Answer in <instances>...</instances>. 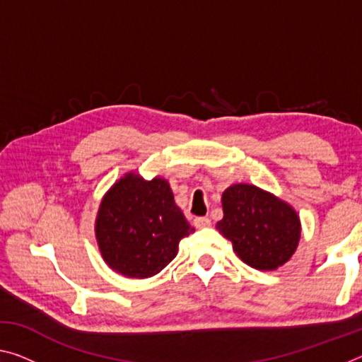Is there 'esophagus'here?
<instances>
[{
    "instance_id": "34e87169",
    "label": "esophagus",
    "mask_w": 362,
    "mask_h": 362,
    "mask_svg": "<svg viewBox=\"0 0 362 362\" xmlns=\"http://www.w3.org/2000/svg\"><path fill=\"white\" fill-rule=\"evenodd\" d=\"M193 225H194V228H206V226L211 225V220L207 217H196Z\"/></svg>"
}]
</instances>
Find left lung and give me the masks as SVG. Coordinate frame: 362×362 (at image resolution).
Wrapping results in <instances>:
<instances>
[{
	"label": "left lung",
	"instance_id": "left-lung-1",
	"mask_svg": "<svg viewBox=\"0 0 362 362\" xmlns=\"http://www.w3.org/2000/svg\"><path fill=\"white\" fill-rule=\"evenodd\" d=\"M223 218L216 228L249 267L273 272L296 254L302 223L293 207L249 183H233L222 193Z\"/></svg>",
	"mask_w": 362,
	"mask_h": 362
}]
</instances>
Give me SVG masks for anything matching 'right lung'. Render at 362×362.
I'll use <instances>...</instances> for the list:
<instances>
[{"mask_svg": "<svg viewBox=\"0 0 362 362\" xmlns=\"http://www.w3.org/2000/svg\"><path fill=\"white\" fill-rule=\"evenodd\" d=\"M95 240L108 268L126 278H151L179 252L194 228L175 204L169 182L145 180L129 170L103 194L95 217Z\"/></svg>", "mask_w": 362, "mask_h": 362, "instance_id": "1", "label": "right lung"}]
</instances>
